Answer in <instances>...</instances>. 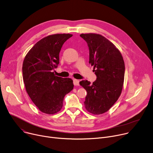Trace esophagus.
I'll list each match as a JSON object with an SVG mask.
<instances>
[{
    "mask_svg": "<svg viewBox=\"0 0 153 153\" xmlns=\"http://www.w3.org/2000/svg\"><path fill=\"white\" fill-rule=\"evenodd\" d=\"M73 83H74V85L77 86V85H79V80H77V79H73Z\"/></svg>",
    "mask_w": 153,
    "mask_h": 153,
    "instance_id": "obj_1",
    "label": "esophagus"
}]
</instances>
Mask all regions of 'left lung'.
Masks as SVG:
<instances>
[{"instance_id": "left-lung-1", "label": "left lung", "mask_w": 153, "mask_h": 153, "mask_svg": "<svg viewBox=\"0 0 153 153\" xmlns=\"http://www.w3.org/2000/svg\"><path fill=\"white\" fill-rule=\"evenodd\" d=\"M87 43L89 63L94 66L97 80L79 82L87 91L84 101L89 113L98 115L108 111L116 102L123 90L125 64L120 51L104 36L97 34H82Z\"/></svg>"}]
</instances>
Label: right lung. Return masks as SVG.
Wrapping results in <instances>:
<instances>
[{"instance_id": "right-lung-1", "label": "right lung", "mask_w": 153, "mask_h": 153, "mask_svg": "<svg viewBox=\"0 0 153 153\" xmlns=\"http://www.w3.org/2000/svg\"><path fill=\"white\" fill-rule=\"evenodd\" d=\"M70 34L50 35L40 40L26 55L23 78L28 95L42 113H57L63 107L65 96L73 89L70 78L56 76L53 72L59 64V54Z\"/></svg>"}]
</instances>
